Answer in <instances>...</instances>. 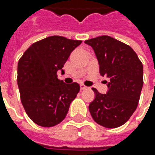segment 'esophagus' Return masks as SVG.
Wrapping results in <instances>:
<instances>
[{"label":"esophagus","instance_id":"1","mask_svg":"<svg viewBox=\"0 0 155 155\" xmlns=\"http://www.w3.org/2000/svg\"><path fill=\"white\" fill-rule=\"evenodd\" d=\"M80 88H81V90H86L88 87L85 86V85H84V84H80Z\"/></svg>","mask_w":155,"mask_h":155}]
</instances>
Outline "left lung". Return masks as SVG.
Masks as SVG:
<instances>
[{"label":"left lung","instance_id":"8db88e82","mask_svg":"<svg viewBox=\"0 0 155 155\" xmlns=\"http://www.w3.org/2000/svg\"><path fill=\"white\" fill-rule=\"evenodd\" d=\"M84 42L95 51L100 74L110 80L106 94L92 88L95 99L89 105L91 115L103 127H120L137 108L143 86L142 63L129 45L110 36L103 35Z\"/></svg>","mask_w":155,"mask_h":155}]
</instances>
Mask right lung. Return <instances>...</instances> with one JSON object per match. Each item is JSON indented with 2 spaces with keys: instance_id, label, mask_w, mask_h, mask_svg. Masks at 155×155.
Returning a JSON list of instances; mask_svg holds the SVG:
<instances>
[{
  "instance_id": "add662e5",
  "label": "right lung",
  "mask_w": 155,
  "mask_h": 155,
  "mask_svg": "<svg viewBox=\"0 0 155 155\" xmlns=\"http://www.w3.org/2000/svg\"><path fill=\"white\" fill-rule=\"evenodd\" d=\"M82 43L62 36H50L33 43L18 62L17 82L21 104L29 118L41 127H53L68 113L80 91L78 83L58 78L71 52Z\"/></svg>"
}]
</instances>
